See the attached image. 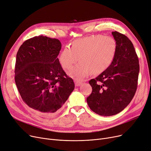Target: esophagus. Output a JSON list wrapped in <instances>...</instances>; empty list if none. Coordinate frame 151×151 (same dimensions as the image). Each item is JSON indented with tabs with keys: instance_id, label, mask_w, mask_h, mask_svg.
<instances>
[{
	"instance_id": "esophagus-1",
	"label": "esophagus",
	"mask_w": 151,
	"mask_h": 151,
	"mask_svg": "<svg viewBox=\"0 0 151 151\" xmlns=\"http://www.w3.org/2000/svg\"><path fill=\"white\" fill-rule=\"evenodd\" d=\"M75 86H80V85L82 84L81 82L78 81V80H75Z\"/></svg>"
}]
</instances>
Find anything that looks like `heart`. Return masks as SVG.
Masks as SVG:
<instances>
[{
    "label": "heart",
    "instance_id": "b5f03b06",
    "mask_svg": "<svg viewBox=\"0 0 151 151\" xmlns=\"http://www.w3.org/2000/svg\"><path fill=\"white\" fill-rule=\"evenodd\" d=\"M116 50L117 43L113 37L96 35L74 41L71 47L65 46L59 60L62 67L68 69L80 58L81 62L69 70V74L81 80L91 72L97 75L106 70L113 62Z\"/></svg>",
    "mask_w": 151,
    "mask_h": 151
}]
</instances>
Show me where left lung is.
I'll return each instance as SVG.
<instances>
[{
    "mask_svg": "<svg viewBox=\"0 0 151 151\" xmlns=\"http://www.w3.org/2000/svg\"><path fill=\"white\" fill-rule=\"evenodd\" d=\"M112 34L117 43L115 57L106 70L89 81L93 91L86 99L94 112L106 116L120 113L132 101L139 72L138 57L132 41L117 31Z\"/></svg>",
    "mask_w": 151,
    "mask_h": 151,
    "instance_id": "1",
    "label": "left lung"
}]
</instances>
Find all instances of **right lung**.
<instances>
[{
	"instance_id": "right-lung-1",
	"label": "right lung",
	"mask_w": 151,
	"mask_h": 151,
	"mask_svg": "<svg viewBox=\"0 0 151 151\" xmlns=\"http://www.w3.org/2000/svg\"><path fill=\"white\" fill-rule=\"evenodd\" d=\"M61 47L58 39L39 36L24 41L17 54L18 90L24 102L44 116L59 112L75 89L57 58Z\"/></svg>"
}]
</instances>
